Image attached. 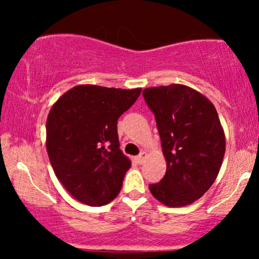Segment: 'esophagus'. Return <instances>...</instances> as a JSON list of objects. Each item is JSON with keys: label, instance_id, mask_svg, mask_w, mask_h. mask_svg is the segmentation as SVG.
Listing matches in <instances>:
<instances>
[{"label": "esophagus", "instance_id": "34e87169", "mask_svg": "<svg viewBox=\"0 0 259 259\" xmlns=\"http://www.w3.org/2000/svg\"><path fill=\"white\" fill-rule=\"evenodd\" d=\"M145 158H146V152H145V151H142V152L140 153L138 157H136V162H138L139 164H142V163H144Z\"/></svg>", "mask_w": 259, "mask_h": 259}]
</instances>
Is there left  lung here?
<instances>
[{
  "label": "left lung",
  "mask_w": 259,
  "mask_h": 259,
  "mask_svg": "<svg viewBox=\"0 0 259 259\" xmlns=\"http://www.w3.org/2000/svg\"><path fill=\"white\" fill-rule=\"evenodd\" d=\"M153 112L167 171L150 191L168 207L202 197L214 183L225 153L218 113L207 97L189 86L171 84L142 91Z\"/></svg>",
  "instance_id": "obj_1"
}]
</instances>
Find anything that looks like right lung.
<instances>
[{"label":"right lung","mask_w":259,"mask_h":259,"mask_svg":"<svg viewBox=\"0 0 259 259\" xmlns=\"http://www.w3.org/2000/svg\"><path fill=\"white\" fill-rule=\"evenodd\" d=\"M141 89L78 85L59 97L46 121V147L56 177L81 203L117 197L132 162L119 148L117 123Z\"/></svg>","instance_id":"right-lung-1"}]
</instances>
